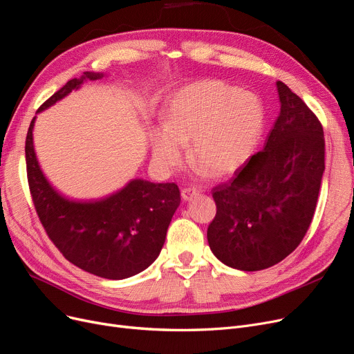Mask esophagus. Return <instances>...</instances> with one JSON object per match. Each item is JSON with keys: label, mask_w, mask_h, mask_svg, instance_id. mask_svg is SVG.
<instances>
[{"label": "esophagus", "mask_w": 354, "mask_h": 354, "mask_svg": "<svg viewBox=\"0 0 354 354\" xmlns=\"http://www.w3.org/2000/svg\"><path fill=\"white\" fill-rule=\"evenodd\" d=\"M198 194H199V191L195 189V188H183L182 192H180V196H182L183 201H189V199H192Z\"/></svg>", "instance_id": "esophagus-1"}]
</instances>
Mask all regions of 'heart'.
Masks as SVG:
<instances>
[{
    "instance_id": "heart-1",
    "label": "heart",
    "mask_w": 354,
    "mask_h": 354,
    "mask_svg": "<svg viewBox=\"0 0 354 354\" xmlns=\"http://www.w3.org/2000/svg\"><path fill=\"white\" fill-rule=\"evenodd\" d=\"M265 129V105L254 92L221 81H199L167 102L165 126L150 137L153 162L165 172L189 155L203 172L234 174L250 159Z\"/></svg>"
}]
</instances>
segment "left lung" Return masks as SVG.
I'll list each match as a JSON object with an SVG mask.
<instances>
[{
	"instance_id": "8db88e82",
	"label": "left lung",
	"mask_w": 354,
	"mask_h": 354,
	"mask_svg": "<svg viewBox=\"0 0 354 354\" xmlns=\"http://www.w3.org/2000/svg\"><path fill=\"white\" fill-rule=\"evenodd\" d=\"M276 86L281 113L263 150L212 189L217 214L207 230L209 249L224 265L245 272L268 269L298 248L326 169L319 120L283 82Z\"/></svg>"
}]
</instances>
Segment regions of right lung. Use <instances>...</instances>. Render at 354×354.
Wrapping results in <instances>:
<instances>
[{
  "instance_id": "obj_1",
  "label": "right lung",
  "mask_w": 354,
  "mask_h": 354,
  "mask_svg": "<svg viewBox=\"0 0 354 354\" xmlns=\"http://www.w3.org/2000/svg\"><path fill=\"white\" fill-rule=\"evenodd\" d=\"M102 73L85 72L44 101L37 113ZM26 137L27 180L43 228L71 263L105 279H126L158 259L167 227L180 204L176 183L133 179L121 191L94 203H75L57 194L43 175L33 146V126Z\"/></svg>"
}]
</instances>
